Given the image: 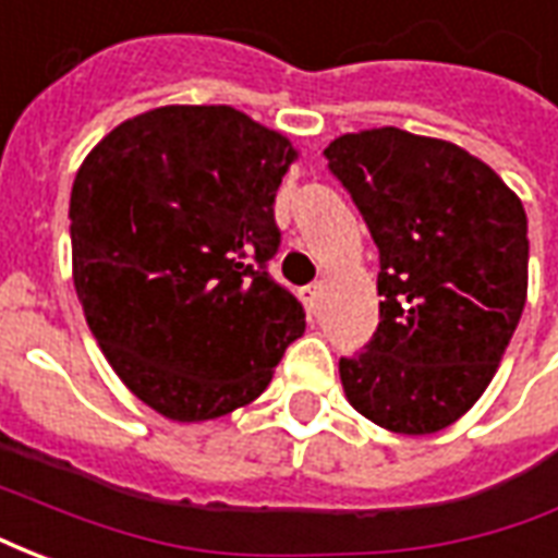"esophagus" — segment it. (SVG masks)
Wrapping results in <instances>:
<instances>
[{"instance_id":"1","label":"esophagus","mask_w":558,"mask_h":558,"mask_svg":"<svg viewBox=\"0 0 558 558\" xmlns=\"http://www.w3.org/2000/svg\"><path fill=\"white\" fill-rule=\"evenodd\" d=\"M299 295H302L304 307H307L311 314H316V311H319V304H323V283H311V287H302V290H299Z\"/></svg>"}]
</instances>
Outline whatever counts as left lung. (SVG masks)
I'll return each instance as SVG.
<instances>
[{
	"label": "left lung",
	"mask_w": 558,
	"mask_h": 558,
	"mask_svg": "<svg viewBox=\"0 0 558 558\" xmlns=\"http://www.w3.org/2000/svg\"><path fill=\"white\" fill-rule=\"evenodd\" d=\"M323 155L379 247V326L340 359L347 400L386 430H442L490 386L523 314V203L466 148L400 128Z\"/></svg>",
	"instance_id": "obj_1"
}]
</instances>
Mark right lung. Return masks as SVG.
<instances>
[{"instance_id": "obj_1", "label": "right lung", "mask_w": 558, "mask_h": 558, "mask_svg": "<svg viewBox=\"0 0 558 558\" xmlns=\"http://www.w3.org/2000/svg\"><path fill=\"white\" fill-rule=\"evenodd\" d=\"M283 134L232 107H158L113 128L71 191L74 287L146 407L208 421L256 400L304 307L268 275Z\"/></svg>"}]
</instances>
